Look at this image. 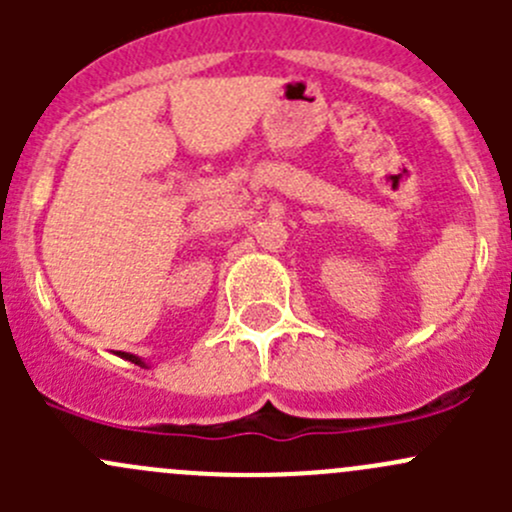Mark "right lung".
Here are the masks:
<instances>
[{
	"instance_id": "obj_1",
	"label": "right lung",
	"mask_w": 512,
	"mask_h": 512,
	"mask_svg": "<svg viewBox=\"0 0 512 512\" xmlns=\"http://www.w3.org/2000/svg\"><path fill=\"white\" fill-rule=\"evenodd\" d=\"M118 356H123V359L133 361V364H138V366H146V364H143L141 359H138V356H133V354H126V352H121V354H118Z\"/></svg>"
}]
</instances>
